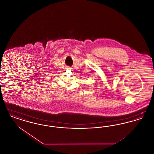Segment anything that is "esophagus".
I'll return each instance as SVG.
<instances>
[{
  "instance_id": "34e87169",
  "label": "esophagus",
  "mask_w": 154,
  "mask_h": 154,
  "mask_svg": "<svg viewBox=\"0 0 154 154\" xmlns=\"http://www.w3.org/2000/svg\"><path fill=\"white\" fill-rule=\"evenodd\" d=\"M67 69H69V70H70V69H71V68H70V67H68V68H67Z\"/></svg>"
}]
</instances>
